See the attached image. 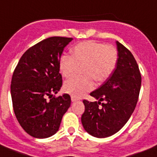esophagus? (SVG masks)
Masks as SVG:
<instances>
[{
  "mask_svg": "<svg viewBox=\"0 0 157 157\" xmlns=\"http://www.w3.org/2000/svg\"><path fill=\"white\" fill-rule=\"evenodd\" d=\"M71 100L73 102H76L79 100V98L77 97V96H74V95H71Z\"/></svg>",
  "mask_w": 157,
  "mask_h": 157,
  "instance_id": "34e87169",
  "label": "esophagus"
}]
</instances>
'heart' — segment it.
Here are the masks:
<instances>
[{
	"instance_id": "b5f03b06",
	"label": "heart",
	"mask_w": 157,
	"mask_h": 157,
	"mask_svg": "<svg viewBox=\"0 0 157 157\" xmlns=\"http://www.w3.org/2000/svg\"><path fill=\"white\" fill-rule=\"evenodd\" d=\"M118 51L113 46L89 40L80 43L72 49V55L63 54L59 60L60 72L64 77H72L84 65L82 77H75L64 84L65 92L81 96L92 91L97 82L107 80L114 72L118 63Z\"/></svg>"
}]
</instances>
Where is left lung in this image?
<instances>
[{
    "instance_id": "8db88e82",
    "label": "left lung",
    "mask_w": 157,
    "mask_h": 157,
    "mask_svg": "<svg viewBox=\"0 0 157 157\" xmlns=\"http://www.w3.org/2000/svg\"><path fill=\"white\" fill-rule=\"evenodd\" d=\"M116 44V68L101 86L90 93L99 101L83 100V126L99 138L110 137L123 127L135 109L141 89V76L135 58L122 43L117 41Z\"/></svg>"
}]
</instances>
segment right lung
Segmentation results:
<instances>
[{"label":"right lung","instance_id":"1","mask_svg":"<svg viewBox=\"0 0 157 157\" xmlns=\"http://www.w3.org/2000/svg\"><path fill=\"white\" fill-rule=\"evenodd\" d=\"M72 38L54 36L28 49L13 72L11 95L15 115L22 128L36 138H46L59 129L71 104L70 95L58 93L62 85L59 60Z\"/></svg>","mask_w":157,"mask_h":157}]
</instances>
